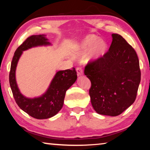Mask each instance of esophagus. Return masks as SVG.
<instances>
[{"label":"esophagus","mask_w":150,"mask_h":150,"mask_svg":"<svg viewBox=\"0 0 150 150\" xmlns=\"http://www.w3.org/2000/svg\"><path fill=\"white\" fill-rule=\"evenodd\" d=\"M76 70H77V73L78 75H83V69L81 67H77L76 68Z\"/></svg>","instance_id":"obj_1"}]
</instances>
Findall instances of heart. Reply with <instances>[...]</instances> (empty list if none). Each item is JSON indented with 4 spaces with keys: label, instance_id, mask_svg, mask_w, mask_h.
<instances>
[{
    "label": "heart",
    "instance_id": "b5f03b06",
    "mask_svg": "<svg viewBox=\"0 0 150 150\" xmlns=\"http://www.w3.org/2000/svg\"><path fill=\"white\" fill-rule=\"evenodd\" d=\"M91 47L89 52L85 57L86 61L96 60L102 57L107 48L106 43L102 40H98L95 35L87 37L81 46V52H85Z\"/></svg>",
    "mask_w": 150,
    "mask_h": 150
}]
</instances>
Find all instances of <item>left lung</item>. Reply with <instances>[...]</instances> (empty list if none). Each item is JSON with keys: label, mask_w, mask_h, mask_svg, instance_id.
<instances>
[{"label": "left lung", "mask_w": 150, "mask_h": 150, "mask_svg": "<svg viewBox=\"0 0 150 150\" xmlns=\"http://www.w3.org/2000/svg\"><path fill=\"white\" fill-rule=\"evenodd\" d=\"M103 56L90 61L84 73L91 83L89 95L96 112L120 115L136 100L141 71L135 50L118 34Z\"/></svg>", "instance_id": "left-lung-1"}]
</instances>
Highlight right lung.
<instances>
[{
    "label": "right lung",
    "mask_w": 150,
    "mask_h": 150,
    "mask_svg": "<svg viewBox=\"0 0 150 150\" xmlns=\"http://www.w3.org/2000/svg\"><path fill=\"white\" fill-rule=\"evenodd\" d=\"M47 40L45 35H32L27 38L14 52L9 73L10 85L18 106L32 117L37 119L49 118L56 115L63 105L66 91L77 77L74 67L59 71L52 80L47 92L40 97L28 98L20 93L15 79V71L22 51L37 45L50 44Z\"/></svg>",
    "instance_id": "add662e5"
}]
</instances>
